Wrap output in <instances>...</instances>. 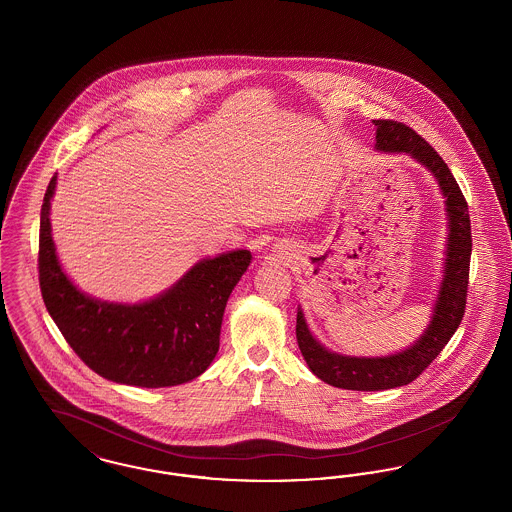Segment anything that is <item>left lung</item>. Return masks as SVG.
<instances>
[{
	"label": "left lung",
	"mask_w": 512,
	"mask_h": 512,
	"mask_svg": "<svg viewBox=\"0 0 512 512\" xmlns=\"http://www.w3.org/2000/svg\"><path fill=\"white\" fill-rule=\"evenodd\" d=\"M376 126V149L388 153H407L414 161L424 165L438 180L439 190L445 197L447 211V251L445 272L439 286L434 315L424 334L405 351L388 357H347L328 351L311 334L303 311L297 309V345L311 372L322 382L355 391H382L407 386L416 380L441 349L451 340L463 320L468 290V270L472 253L470 215L463 192L438 155L413 128L397 121H372Z\"/></svg>",
	"instance_id": "8db88e82"
}]
</instances>
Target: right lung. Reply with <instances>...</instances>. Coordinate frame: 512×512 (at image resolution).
Returning a JSON list of instances; mask_svg holds the SVG:
<instances>
[{
	"label": "right lung",
	"instance_id": "obj_1",
	"mask_svg": "<svg viewBox=\"0 0 512 512\" xmlns=\"http://www.w3.org/2000/svg\"><path fill=\"white\" fill-rule=\"evenodd\" d=\"M55 184L57 174L40 213V290L74 353L99 376L138 388H169L203 374L219 353L224 307L251 253L236 249L203 259L144 303L99 301L80 292L59 265L49 222Z\"/></svg>",
	"mask_w": 512,
	"mask_h": 512
}]
</instances>
